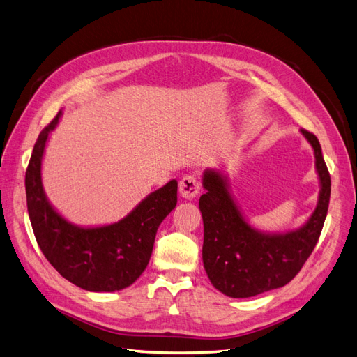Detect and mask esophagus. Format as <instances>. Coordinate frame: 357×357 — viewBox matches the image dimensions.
Instances as JSON below:
<instances>
[{
	"label": "esophagus",
	"mask_w": 357,
	"mask_h": 357,
	"mask_svg": "<svg viewBox=\"0 0 357 357\" xmlns=\"http://www.w3.org/2000/svg\"><path fill=\"white\" fill-rule=\"evenodd\" d=\"M201 185L195 176H185L178 183V190L185 199H193L199 193Z\"/></svg>",
	"instance_id": "obj_1"
}]
</instances>
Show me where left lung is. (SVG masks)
Returning <instances> with one entry per match:
<instances>
[{
  "label": "left lung",
  "instance_id": "left-lung-1",
  "mask_svg": "<svg viewBox=\"0 0 357 357\" xmlns=\"http://www.w3.org/2000/svg\"><path fill=\"white\" fill-rule=\"evenodd\" d=\"M301 132L314 149L320 195L314 213L298 231L277 235L257 232L236 208L219 172H204L202 185L207 193L199 198L202 262L211 284L226 296L250 298L283 287L301 271L319 241L329 207L331 176L317 137L307 129Z\"/></svg>",
  "mask_w": 357,
  "mask_h": 357
}]
</instances>
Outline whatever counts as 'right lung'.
I'll use <instances>...</instances> for the list:
<instances>
[{
  "label": "right lung",
  "instance_id": "add662e5",
  "mask_svg": "<svg viewBox=\"0 0 357 357\" xmlns=\"http://www.w3.org/2000/svg\"><path fill=\"white\" fill-rule=\"evenodd\" d=\"M61 112L40 132L25 174L28 214L36 240L50 265L73 284L89 291H114L131 286L152 256L156 231L177 204V181L171 180L138 204L121 222L101 228H79L53 210L41 186V158Z\"/></svg>",
  "mask_w": 357,
  "mask_h": 357
}]
</instances>
